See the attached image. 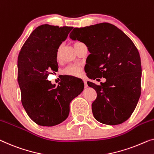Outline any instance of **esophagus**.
<instances>
[{
    "instance_id": "1",
    "label": "esophagus",
    "mask_w": 154,
    "mask_h": 154,
    "mask_svg": "<svg viewBox=\"0 0 154 154\" xmlns=\"http://www.w3.org/2000/svg\"><path fill=\"white\" fill-rule=\"evenodd\" d=\"M84 84L85 88H87V87H88V84H87V82L86 80H84Z\"/></svg>"
}]
</instances>
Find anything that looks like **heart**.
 Returning a JSON list of instances; mask_svg holds the SVG:
<instances>
[{
    "instance_id": "1",
    "label": "heart",
    "mask_w": 154,
    "mask_h": 154,
    "mask_svg": "<svg viewBox=\"0 0 154 154\" xmlns=\"http://www.w3.org/2000/svg\"><path fill=\"white\" fill-rule=\"evenodd\" d=\"M59 53H60V48H58L57 52V57H59ZM63 72L65 75H70V76H79L82 74V68L79 66L76 65H70L66 67L65 69L63 70Z\"/></svg>"
}]
</instances>
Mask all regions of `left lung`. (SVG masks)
Masks as SVG:
<instances>
[{"instance_id": "obj_1", "label": "left lung", "mask_w": 154, "mask_h": 154, "mask_svg": "<svg viewBox=\"0 0 154 154\" xmlns=\"http://www.w3.org/2000/svg\"><path fill=\"white\" fill-rule=\"evenodd\" d=\"M70 38L88 48L91 54L86 61L95 74L88 72L91 79L106 78L101 85L87 82L97 93L92 104L94 118L108 125L127 120L141 94V61L134 43L121 29L109 23L75 27Z\"/></svg>"}]
</instances>
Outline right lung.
Segmentation results:
<instances>
[{
  "label": "right lung",
  "instance_id": "add662e5",
  "mask_svg": "<svg viewBox=\"0 0 154 154\" xmlns=\"http://www.w3.org/2000/svg\"><path fill=\"white\" fill-rule=\"evenodd\" d=\"M72 27L45 24L36 27L18 57V82L27 114L43 127L59 125L68 118L70 103L84 90V82L68 76L56 86L47 79L58 70L57 50Z\"/></svg>",
  "mask_w": 154,
  "mask_h": 154
}]
</instances>
